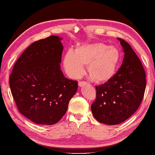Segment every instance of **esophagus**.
I'll list each match as a JSON object with an SVG mask.
<instances>
[{"label":"esophagus","mask_w":155,"mask_h":155,"mask_svg":"<svg viewBox=\"0 0 155 155\" xmlns=\"http://www.w3.org/2000/svg\"><path fill=\"white\" fill-rule=\"evenodd\" d=\"M86 84H87L86 82H84V81H79V82H78V86H79V87H82V86H83V85H85Z\"/></svg>","instance_id":"obj_1"}]
</instances>
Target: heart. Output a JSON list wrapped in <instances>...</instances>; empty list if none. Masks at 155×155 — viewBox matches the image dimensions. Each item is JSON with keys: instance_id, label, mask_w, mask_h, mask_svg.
Instances as JSON below:
<instances>
[{"instance_id": "b5f03b06", "label": "heart", "mask_w": 155, "mask_h": 155, "mask_svg": "<svg viewBox=\"0 0 155 155\" xmlns=\"http://www.w3.org/2000/svg\"><path fill=\"white\" fill-rule=\"evenodd\" d=\"M121 61V53L117 48L102 42L83 44L77 46L74 51L65 54L63 65L66 73L72 78L81 77L85 65L88 73L99 83L111 80Z\"/></svg>"}]
</instances>
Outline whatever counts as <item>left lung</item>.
Returning <instances> with one entry per match:
<instances>
[{
	"label": "left lung",
	"mask_w": 155,
	"mask_h": 155,
	"mask_svg": "<svg viewBox=\"0 0 155 155\" xmlns=\"http://www.w3.org/2000/svg\"><path fill=\"white\" fill-rule=\"evenodd\" d=\"M123 48L122 65L111 80L96 86L97 99L91 105L92 114L100 123L117 125L139 108L146 90V72L141 61L126 41L118 38Z\"/></svg>",
	"instance_id": "8db88e82"
}]
</instances>
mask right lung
Returning a JSON list of instances; mask_svg holds the SVG:
<instances>
[{
	"instance_id": "obj_1",
	"label": "right lung",
	"mask_w": 155,
	"mask_h": 155,
	"mask_svg": "<svg viewBox=\"0 0 155 155\" xmlns=\"http://www.w3.org/2000/svg\"><path fill=\"white\" fill-rule=\"evenodd\" d=\"M62 38L50 36L25 50L9 76V86L18 111L36 124L53 125L67 111L78 83L61 70Z\"/></svg>"
}]
</instances>
